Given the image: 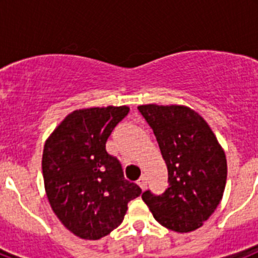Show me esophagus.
<instances>
[{
    "mask_svg": "<svg viewBox=\"0 0 258 258\" xmlns=\"http://www.w3.org/2000/svg\"><path fill=\"white\" fill-rule=\"evenodd\" d=\"M138 184H140L142 190H145L146 186H147V177H146V175H142V177L138 179Z\"/></svg>",
    "mask_w": 258,
    "mask_h": 258,
    "instance_id": "esophagus-1",
    "label": "esophagus"
}]
</instances>
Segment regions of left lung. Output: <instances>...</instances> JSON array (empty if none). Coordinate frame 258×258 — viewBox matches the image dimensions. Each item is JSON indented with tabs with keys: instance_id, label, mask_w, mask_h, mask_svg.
Here are the masks:
<instances>
[{
	"instance_id": "obj_1",
	"label": "left lung",
	"mask_w": 258,
	"mask_h": 258,
	"mask_svg": "<svg viewBox=\"0 0 258 258\" xmlns=\"http://www.w3.org/2000/svg\"><path fill=\"white\" fill-rule=\"evenodd\" d=\"M138 109L154 131L169 183L161 195L145 191L143 202L166 229H199L222 199L227 177L222 147L206 120L188 107L143 104Z\"/></svg>"
}]
</instances>
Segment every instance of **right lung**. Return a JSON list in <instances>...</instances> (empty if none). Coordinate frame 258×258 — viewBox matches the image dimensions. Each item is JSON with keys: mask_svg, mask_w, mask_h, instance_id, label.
Wrapping results in <instances>:
<instances>
[{"mask_svg": "<svg viewBox=\"0 0 258 258\" xmlns=\"http://www.w3.org/2000/svg\"><path fill=\"white\" fill-rule=\"evenodd\" d=\"M129 107H94L67 116L47 138L42 154L45 190L52 211L75 235L97 240L120 225L127 203L140 197L125 179L106 142Z\"/></svg>", "mask_w": 258, "mask_h": 258, "instance_id": "obj_1", "label": "right lung"}]
</instances>
